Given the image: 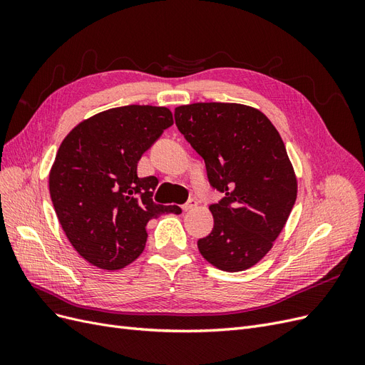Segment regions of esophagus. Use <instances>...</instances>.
<instances>
[{"mask_svg": "<svg viewBox=\"0 0 365 365\" xmlns=\"http://www.w3.org/2000/svg\"><path fill=\"white\" fill-rule=\"evenodd\" d=\"M197 205V201L196 200H193V197H192V200H189V201H187L181 208L184 210V212H189V210H192V208H195Z\"/></svg>", "mask_w": 365, "mask_h": 365, "instance_id": "34e87169", "label": "esophagus"}]
</instances>
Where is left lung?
<instances>
[{"label":"left lung","mask_w":365,"mask_h":365,"mask_svg":"<svg viewBox=\"0 0 365 365\" xmlns=\"http://www.w3.org/2000/svg\"><path fill=\"white\" fill-rule=\"evenodd\" d=\"M175 123L204 158L208 182L224 193L210 205L215 225L197 240L213 267L237 272L264 257L297 200V178L284 143L259 109L239 103H192Z\"/></svg>","instance_id":"1"}]
</instances>
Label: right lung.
Listing matches in <instances>:
<instances>
[{
	"label": "right lung",
	"mask_w": 365,
	"mask_h": 365,
	"mask_svg": "<svg viewBox=\"0 0 365 365\" xmlns=\"http://www.w3.org/2000/svg\"><path fill=\"white\" fill-rule=\"evenodd\" d=\"M170 109L128 105L83 120L63 138L50 170V196L70 244L97 268L114 271L145 250L146 225L176 205L152 200L157 176L138 178L137 164L164 129Z\"/></svg>",
	"instance_id": "1"
}]
</instances>
